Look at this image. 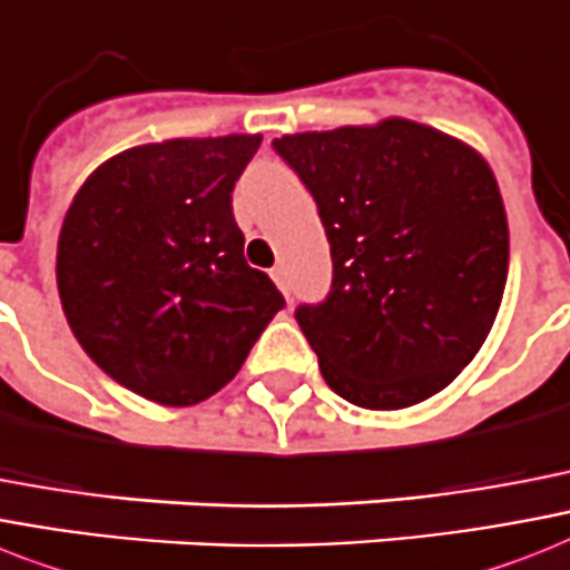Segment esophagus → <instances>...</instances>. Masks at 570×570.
<instances>
[{"label":"esophagus","mask_w":570,"mask_h":570,"mask_svg":"<svg viewBox=\"0 0 570 570\" xmlns=\"http://www.w3.org/2000/svg\"><path fill=\"white\" fill-rule=\"evenodd\" d=\"M269 275H272V281H275V284H277V289H281V293H284V295H289V284H286L284 266H275V269H272Z\"/></svg>","instance_id":"34e87169"}]
</instances>
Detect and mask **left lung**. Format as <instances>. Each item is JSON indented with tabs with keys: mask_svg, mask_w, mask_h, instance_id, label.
<instances>
[{
	"mask_svg": "<svg viewBox=\"0 0 570 570\" xmlns=\"http://www.w3.org/2000/svg\"><path fill=\"white\" fill-rule=\"evenodd\" d=\"M272 146L313 193L331 243V293L295 309L327 386L365 410L445 390L492 331L510 269L485 157L401 117Z\"/></svg>",
	"mask_w": 570,
	"mask_h": 570,
	"instance_id": "obj_1",
	"label": "left lung"
}]
</instances>
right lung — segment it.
Instances as JSON below:
<instances>
[{
    "label": "right lung",
    "instance_id": "1",
    "mask_svg": "<svg viewBox=\"0 0 570 570\" xmlns=\"http://www.w3.org/2000/svg\"><path fill=\"white\" fill-rule=\"evenodd\" d=\"M261 134L146 142L81 184L58 237V295L78 345L119 386L193 406L234 381L284 307L245 263L230 193Z\"/></svg>",
    "mask_w": 570,
    "mask_h": 570
}]
</instances>
